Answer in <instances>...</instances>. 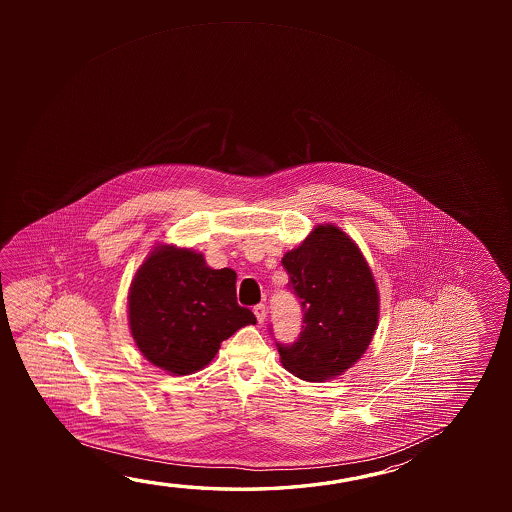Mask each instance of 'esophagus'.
Instances as JSON below:
<instances>
[{"mask_svg": "<svg viewBox=\"0 0 512 512\" xmlns=\"http://www.w3.org/2000/svg\"><path fill=\"white\" fill-rule=\"evenodd\" d=\"M253 312H255V318H257V321H259L260 325H262V323L266 321V316H268V309H266V305H264V303L255 305Z\"/></svg>", "mask_w": 512, "mask_h": 512, "instance_id": "1", "label": "esophagus"}]
</instances>
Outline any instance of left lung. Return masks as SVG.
Masks as SVG:
<instances>
[{
	"instance_id": "8db88e82",
	"label": "left lung",
	"mask_w": 512,
	"mask_h": 512,
	"mask_svg": "<svg viewBox=\"0 0 512 512\" xmlns=\"http://www.w3.org/2000/svg\"><path fill=\"white\" fill-rule=\"evenodd\" d=\"M289 289L302 303L298 341L277 343L294 377L325 382L368 350L378 325L377 284L359 246L336 225H318L282 259Z\"/></svg>"
}]
</instances>
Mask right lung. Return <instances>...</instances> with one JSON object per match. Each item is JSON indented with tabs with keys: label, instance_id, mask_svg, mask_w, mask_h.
<instances>
[{
	"label": "right lung",
	"instance_id": "obj_1",
	"mask_svg": "<svg viewBox=\"0 0 512 512\" xmlns=\"http://www.w3.org/2000/svg\"><path fill=\"white\" fill-rule=\"evenodd\" d=\"M234 269H212L202 253L159 244L137 269L128 293V323L137 348L171 375L205 368L221 343L255 325L237 303Z\"/></svg>",
	"mask_w": 512,
	"mask_h": 512
}]
</instances>
